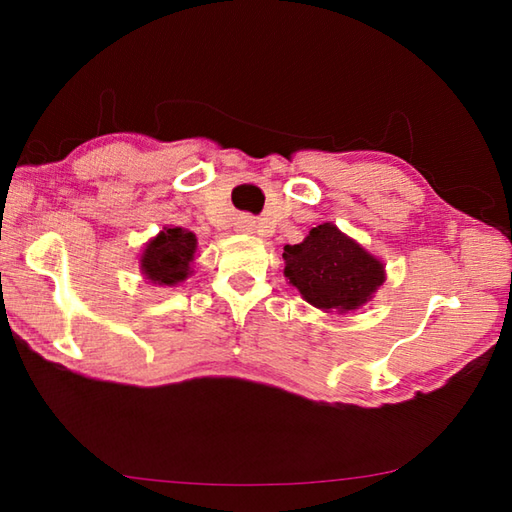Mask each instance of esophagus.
Here are the masks:
<instances>
[{
  "label": "esophagus",
  "instance_id": "obj_1",
  "mask_svg": "<svg viewBox=\"0 0 512 512\" xmlns=\"http://www.w3.org/2000/svg\"><path fill=\"white\" fill-rule=\"evenodd\" d=\"M237 230L239 232H248V235H253V232L257 230V223L250 219V216H244V219L237 221Z\"/></svg>",
  "mask_w": 512,
  "mask_h": 512
}]
</instances>
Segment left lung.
I'll list each match as a JSON object with an SVG mask.
<instances>
[{"label": "left lung", "instance_id": "8db88e82", "mask_svg": "<svg viewBox=\"0 0 512 512\" xmlns=\"http://www.w3.org/2000/svg\"><path fill=\"white\" fill-rule=\"evenodd\" d=\"M284 277L311 307L348 314L368 305L386 280V264L332 221L309 230L300 244L284 246Z\"/></svg>", "mask_w": 512, "mask_h": 512}]
</instances>
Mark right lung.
I'll return each mask as SVG.
<instances>
[{
    "mask_svg": "<svg viewBox=\"0 0 512 512\" xmlns=\"http://www.w3.org/2000/svg\"><path fill=\"white\" fill-rule=\"evenodd\" d=\"M198 239L185 228H162L158 235L144 244L140 253V271L144 280L158 287H176L192 275Z\"/></svg>",
    "mask_w": 512,
    "mask_h": 512,
    "instance_id": "1",
    "label": "right lung"
}]
</instances>
